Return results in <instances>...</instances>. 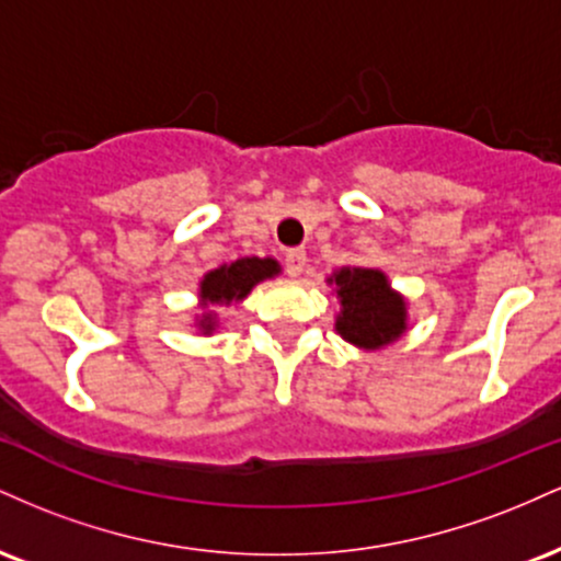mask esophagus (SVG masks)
Returning a JSON list of instances; mask_svg holds the SVG:
<instances>
[{"label":"esophagus","mask_w":561,"mask_h":561,"mask_svg":"<svg viewBox=\"0 0 561 561\" xmlns=\"http://www.w3.org/2000/svg\"><path fill=\"white\" fill-rule=\"evenodd\" d=\"M285 268L289 276H300L302 268H306V250H287L285 255Z\"/></svg>","instance_id":"esophagus-1"}]
</instances>
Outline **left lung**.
I'll return each mask as SVG.
<instances>
[{
  "mask_svg": "<svg viewBox=\"0 0 561 561\" xmlns=\"http://www.w3.org/2000/svg\"><path fill=\"white\" fill-rule=\"evenodd\" d=\"M327 282L340 298L334 330L347 343L377 351L405 332V300L382 272L345 266Z\"/></svg>",
  "mask_w": 561,
  "mask_h": 561,
  "instance_id": "1",
  "label": "left lung"
}]
</instances>
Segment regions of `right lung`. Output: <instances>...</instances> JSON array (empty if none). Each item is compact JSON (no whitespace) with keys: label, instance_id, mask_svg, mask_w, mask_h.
Wrapping results in <instances>:
<instances>
[{"label":"right lung","instance_id":"add662e5","mask_svg":"<svg viewBox=\"0 0 561 561\" xmlns=\"http://www.w3.org/2000/svg\"><path fill=\"white\" fill-rule=\"evenodd\" d=\"M279 274V263L274 259H240L234 263H224V266L214 268L203 276L199 282V306H229V302H240L248 298V293L259 282L272 279ZM197 327L203 334H210L216 330V313L205 311L197 319Z\"/></svg>","mask_w":561,"mask_h":561}]
</instances>
